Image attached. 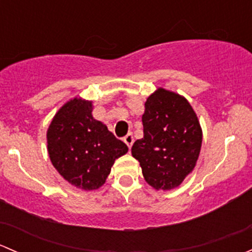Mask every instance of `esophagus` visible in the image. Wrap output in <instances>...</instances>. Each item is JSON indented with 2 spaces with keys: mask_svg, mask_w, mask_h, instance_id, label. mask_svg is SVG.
I'll list each match as a JSON object with an SVG mask.
<instances>
[{
  "mask_svg": "<svg viewBox=\"0 0 252 252\" xmlns=\"http://www.w3.org/2000/svg\"><path fill=\"white\" fill-rule=\"evenodd\" d=\"M123 141L126 142V146H128L129 149H130V147H131V145H133V142H134V136H133V134H131V133H129L128 135H126V136H124V138H123Z\"/></svg>",
  "mask_w": 252,
  "mask_h": 252,
  "instance_id": "esophagus-1",
  "label": "esophagus"
}]
</instances>
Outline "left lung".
Returning <instances> with one entry per match:
<instances>
[{
  "label": "left lung",
  "instance_id": "1",
  "mask_svg": "<svg viewBox=\"0 0 252 252\" xmlns=\"http://www.w3.org/2000/svg\"><path fill=\"white\" fill-rule=\"evenodd\" d=\"M144 138L131 155L156 190L175 189L192 172L202 145V129L184 96L158 88L147 97L142 114Z\"/></svg>",
  "mask_w": 252,
  "mask_h": 252
}]
</instances>
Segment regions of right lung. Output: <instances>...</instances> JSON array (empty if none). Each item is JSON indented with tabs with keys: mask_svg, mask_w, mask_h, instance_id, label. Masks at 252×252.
I'll use <instances>...</instances> for the list:
<instances>
[{
	"mask_svg": "<svg viewBox=\"0 0 252 252\" xmlns=\"http://www.w3.org/2000/svg\"><path fill=\"white\" fill-rule=\"evenodd\" d=\"M93 101H67L47 129V152L53 167L78 189L96 190L105 184L114 161L128 152L107 126L93 117Z\"/></svg>",
	"mask_w": 252,
	"mask_h": 252,
	"instance_id": "right-lung-1",
	"label": "right lung"
}]
</instances>
